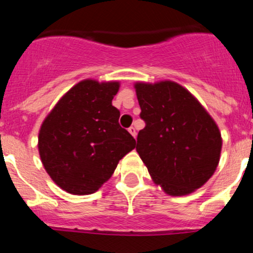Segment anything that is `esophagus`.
Here are the masks:
<instances>
[{"instance_id":"esophagus-1","label":"esophagus","mask_w":253,"mask_h":253,"mask_svg":"<svg viewBox=\"0 0 253 253\" xmlns=\"http://www.w3.org/2000/svg\"><path fill=\"white\" fill-rule=\"evenodd\" d=\"M128 132H129L130 134H132V135L134 136V138H135V136H136V130H135L134 127H133V126H130L129 128H128Z\"/></svg>"}]
</instances>
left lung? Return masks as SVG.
Segmentation results:
<instances>
[{"label": "left lung", "instance_id": "left-lung-1", "mask_svg": "<svg viewBox=\"0 0 253 253\" xmlns=\"http://www.w3.org/2000/svg\"><path fill=\"white\" fill-rule=\"evenodd\" d=\"M134 86L145 121L135 149L151 177L172 196L199 189L219 164L222 140L215 121L175 82Z\"/></svg>", "mask_w": 253, "mask_h": 253}]
</instances>
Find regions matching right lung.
Returning a JSON list of instances; mask_svg holds the SVG:
<instances>
[{"mask_svg": "<svg viewBox=\"0 0 253 253\" xmlns=\"http://www.w3.org/2000/svg\"><path fill=\"white\" fill-rule=\"evenodd\" d=\"M119 82L84 80L58 101L40 127L43 168L62 189L88 195L108 181L135 139L119 125L112 104Z\"/></svg>", "mask_w": 253, "mask_h": 253, "instance_id": "1", "label": "right lung"}]
</instances>
